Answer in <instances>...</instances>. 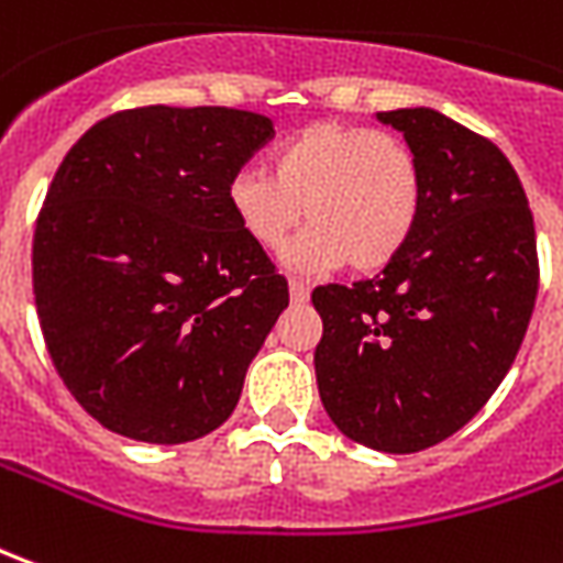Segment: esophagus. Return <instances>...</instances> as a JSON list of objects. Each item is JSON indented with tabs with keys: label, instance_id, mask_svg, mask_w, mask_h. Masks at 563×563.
Segmentation results:
<instances>
[{
	"label": "esophagus",
	"instance_id": "obj_1",
	"mask_svg": "<svg viewBox=\"0 0 563 563\" xmlns=\"http://www.w3.org/2000/svg\"><path fill=\"white\" fill-rule=\"evenodd\" d=\"M289 295H292L295 305H301V301H308L310 286L301 280V277H292V280H289Z\"/></svg>",
	"mask_w": 563,
	"mask_h": 563
}]
</instances>
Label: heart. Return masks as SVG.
<instances>
[{"mask_svg":"<svg viewBox=\"0 0 563 563\" xmlns=\"http://www.w3.org/2000/svg\"><path fill=\"white\" fill-rule=\"evenodd\" d=\"M228 210L265 253H280L301 216L310 228L286 253L292 268H387L418 231L423 170L390 133L317 121L271 152V173L243 167L228 179Z\"/></svg>","mask_w":563,"mask_h":563,"instance_id":"obj_1","label":"heart"}]
</instances>
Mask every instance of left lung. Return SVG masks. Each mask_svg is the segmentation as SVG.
Segmentation results:
<instances>
[{"mask_svg": "<svg viewBox=\"0 0 563 563\" xmlns=\"http://www.w3.org/2000/svg\"><path fill=\"white\" fill-rule=\"evenodd\" d=\"M423 170V210L372 280L317 286L329 418L387 454L439 445L482 411L528 332L540 262L528 195L497 145L435 109L377 112Z\"/></svg>", "mask_w": 563, "mask_h": 563, "instance_id": "obj_1", "label": "left lung"}]
</instances>
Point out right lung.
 I'll list each match as a JSON object with an SVG mask.
<instances>
[{
    "mask_svg": "<svg viewBox=\"0 0 563 563\" xmlns=\"http://www.w3.org/2000/svg\"><path fill=\"white\" fill-rule=\"evenodd\" d=\"M274 136L225 106L103 118L54 173L33 238L42 335L106 430L152 445L222 427L289 305L228 210V179Z\"/></svg>",
    "mask_w": 563,
    "mask_h": 563,
    "instance_id": "1",
    "label": "right lung"
}]
</instances>
